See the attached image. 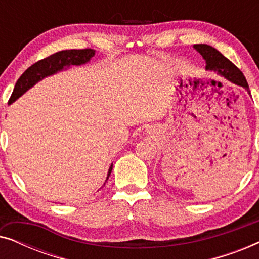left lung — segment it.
I'll return each instance as SVG.
<instances>
[{
	"label": "left lung",
	"mask_w": 259,
	"mask_h": 259,
	"mask_svg": "<svg viewBox=\"0 0 259 259\" xmlns=\"http://www.w3.org/2000/svg\"><path fill=\"white\" fill-rule=\"evenodd\" d=\"M193 48L203 56L205 62H206V70H211V72L215 73L218 76L224 77L230 82L245 88L247 93L251 94L245 76L221 52H218L217 49L208 45H194Z\"/></svg>",
	"instance_id": "left-lung-1"
}]
</instances>
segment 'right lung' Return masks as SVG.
I'll return each instance as SVG.
<instances>
[{"mask_svg":"<svg viewBox=\"0 0 259 259\" xmlns=\"http://www.w3.org/2000/svg\"><path fill=\"white\" fill-rule=\"evenodd\" d=\"M94 54V49H69V51L58 52L55 53V54L48 56V58L35 62L34 65H31L29 68L20 76V79L16 81V84L15 87H14L13 94L9 99L8 105L13 104L16 99H19L23 93H26L29 88L33 87L35 83L38 82V81L60 72V70H62L63 68L66 69L67 67L74 65H84V63L90 62V60L93 58ZM112 168L113 164L108 169V175L107 178H106V182H107L108 177L111 175Z\"/></svg>","mask_w":259,"mask_h":259,"instance_id":"right-lung-1","label":"right lung"}]
</instances>
